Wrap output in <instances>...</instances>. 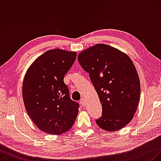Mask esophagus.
<instances>
[{
    "label": "esophagus",
    "mask_w": 161,
    "mask_h": 161,
    "mask_svg": "<svg viewBox=\"0 0 161 161\" xmlns=\"http://www.w3.org/2000/svg\"><path fill=\"white\" fill-rule=\"evenodd\" d=\"M80 103L81 106H85V99H84V98H81L80 99Z\"/></svg>",
    "instance_id": "1"
}]
</instances>
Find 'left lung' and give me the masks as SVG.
Masks as SVG:
<instances>
[{"mask_svg":"<svg viewBox=\"0 0 161 161\" xmlns=\"http://www.w3.org/2000/svg\"><path fill=\"white\" fill-rule=\"evenodd\" d=\"M78 61L90 75L103 107L97 125L110 132L127 125L140 96L139 76L130 58L110 46L98 44L81 52Z\"/></svg>","mask_w":161,"mask_h":161,"instance_id":"obj_1","label":"left lung"}]
</instances>
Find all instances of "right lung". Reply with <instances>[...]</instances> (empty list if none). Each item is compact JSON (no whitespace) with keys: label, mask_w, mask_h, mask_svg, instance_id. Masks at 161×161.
I'll return each mask as SVG.
<instances>
[{"label":"right lung","mask_w":161,"mask_h":161,"mask_svg":"<svg viewBox=\"0 0 161 161\" xmlns=\"http://www.w3.org/2000/svg\"><path fill=\"white\" fill-rule=\"evenodd\" d=\"M76 52L56 48L34 61L24 76L23 99L25 108L38 128L60 135L72 127L80 104L71 100L64 75L75 62Z\"/></svg>","instance_id":"add662e5"}]
</instances>
